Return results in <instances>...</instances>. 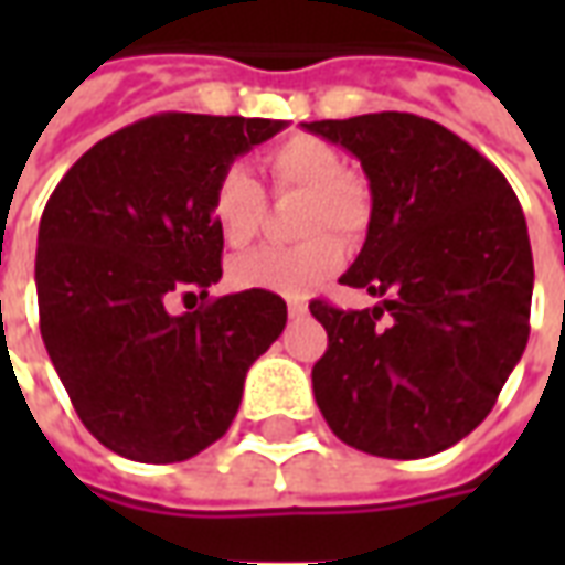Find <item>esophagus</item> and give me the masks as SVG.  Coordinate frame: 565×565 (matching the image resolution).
<instances>
[{
	"mask_svg": "<svg viewBox=\"0 0 565 565\" xmlns=\"http://www.w3.org/2000/svg\"><path fill=\"white\" fill-rule=\"evenodd\" d=\"M287 311H290V318H306L308 302L306 299H290V302H287Z\"/></svg>",
	"mask_w": 565,
	"mask_h": 565,
	"instance_id": "esophagus-1",
	"label": "esophagus"
}]
</instances>
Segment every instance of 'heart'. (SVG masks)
<instances>
[{
  "instance_id": "1",
  "label": "heart",
  "mask_w": 565,
  "mask_h": 565,
  "mask_svg": "<svg viewBox=\"0 0 565 565\" xmlns=\"http://www.w3.org/2000/svg\"><path fill=\"white\" fill-rule=\"evenodd\" d=\"M275 193H302V235L290 247H259L233 259L230 281L242 290H266L281 296H306L342 269L344 238H360L372 217L369 186L344 172L342 153L315 139L290 136L263 153ZM211 221L230 247H245L259 233L266 214V193L245 166H230L217 174L209 199ZM340 235L335 236L334 233Z\"/></svg>"
}]
</instances>
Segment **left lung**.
<instances>
[{
    "instance_id": "obj_1",
    "label": "left lung",
    "mask_w": 565,
    "mask_h": 565,
    "mask_svg": "<svg viewBox=\"0 0 565 565\" xmlns=\"http://www.w3.org/2000/svg\"><path fill=\"white\" fill-rule=\"evenodd\" d=\"M302 127L366 172V245L342 284L381 296L363 311L311 299L330 339L311 369L320 415L375 457L438 454L490 415L530 339L521 202L493 162L436 120L381 111Z\"/></svg>"
}]
</instances>
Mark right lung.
I'll return each mask as SVG.
<instances>
[{
	"label": "right lung",
	"instance_id": "add662e5",
	"mask_svg": "<svg viewBox=\"0 0 565 565\" xmlns=\"http://www.w3.org/2000/svg\"><path fill=\"white\" fill-rule=\"evenodd\" d=\"M281 129L266 117H145L96 141L44 205V348L81 424L127 460L181 462L217 441L250 363L281 335L278 294L209 299L223 275L211 186ZM174 295L203 306L172 316Z\"/></svg>",
	"mask_w": 565,
	"mask_h": 565
}]
</instances>
